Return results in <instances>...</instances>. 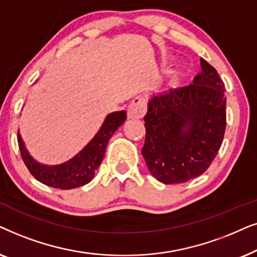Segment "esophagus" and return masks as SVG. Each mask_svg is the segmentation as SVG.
<instances>
[{
	"mask_svg": "<svg viewBox=\"0 0 257 257\" xmlns=\"http://www.w3.org/2000/svg\"><path fill=\"white\" fill-rule=\"evenodd\" d=\"M147 111V101L142 95L134 97L132 103L128 107V117L129 118H141L145 116Z\"/></svg>",
	"mask_w": 257,
	"mask_h": 257,
	"instance_id": "34e87169",
	"label": "esophagus"
}]
</instances>
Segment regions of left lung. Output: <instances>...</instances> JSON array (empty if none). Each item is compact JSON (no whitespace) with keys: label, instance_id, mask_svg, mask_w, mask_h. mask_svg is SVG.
Listing matches in <instances>:
<instances>
[{"label":"left lung","instance_id":"left-lung-1","mask_svg":"<svg viewBox=\"0 0 257 257\" xmlns=\"http://www.w3.org/2000/svg\"><path fill=\"white\" fill-rule=\"evenodd\" d=\"M201 69L193 83L154 95L148 103L142 155L150 174L164 184L202 175L223 141L224 83L203 59Z\"/></svg>","mask_w":257,"mask_h":257}]
</instances>
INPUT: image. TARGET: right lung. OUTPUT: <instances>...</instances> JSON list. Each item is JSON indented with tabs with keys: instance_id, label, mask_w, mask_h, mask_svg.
Here are the masks:
<instances>
[{
	"instance_id": "obj_1",
	"label": "right lung",
	"mask_w": 257,
	"mask_h": 257,
	"mask_svg": "<svg viewBox=\"0 0 257 257\" xmlns=\"http://www.w3.org/2000/svg\"><path fill=\"white\" fill-rule=\"evenodd\" d=\"M125 118L126 112L124 110L109 114L94 139L76 156L59 166H44L34 160L26 149L20 133H17L23 162L30 174L46 186L64 190L84 186L93 180L95 170L103 160L109 140Z\"/></svg>"
}]
</instances>
